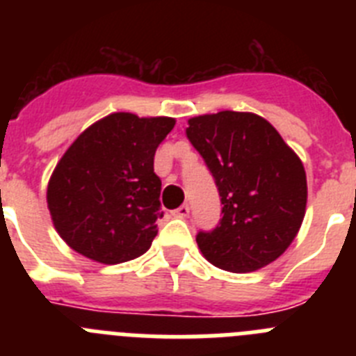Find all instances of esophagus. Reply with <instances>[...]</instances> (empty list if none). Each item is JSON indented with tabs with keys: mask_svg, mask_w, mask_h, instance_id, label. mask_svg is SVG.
Instances as JSON below:
<instances>
[{
	"mask_svg": "<svg viewBox=\"0 0 356 356\" xmlns=\"http://www.w3.org/2000/svg\"><path fill=\"white\" fill-rule=\"evenodd\" d=\"M188 212H191V207H188V205H181V207H178V209H176V210H172V216L180 217V219H185V217L188 216Z\"/></svg>",
	"mask_w": 356,
	"mask_h": 356,
	"instance_id": "34e87169",
	"label": "esophagus"
}]
</instances>
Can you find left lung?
<instances>
[{"mask_svg": "<svg viewBox=\"0 0 356 356\" xmlns=\"http://www.w3.org/2000/svg\"><path fill=\"white\" fill-rule=\"evenodd\" d=\"M187 139L212 172L222 217L200 232L201 253L219 269L251 273L275 262L300 232L307 175L271 122L222 110L188 119Z\"/></svg>", "mask_w": 356, "mask_h": 356, "instance_id": "obj_1", "label": "left lung"}]
</instances>
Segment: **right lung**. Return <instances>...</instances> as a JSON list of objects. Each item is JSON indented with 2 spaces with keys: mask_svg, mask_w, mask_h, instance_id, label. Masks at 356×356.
Returning <instances> with one entry per match:
<instances>
[{
  "mask_svg": "<svg viewBox=\"0 0 356 356\" xmlns=\"http://www.w3.org/2000/svg\"><path fill=\"white\" fill-rule=\"evenodd\" d=\"M172 128V118L118 112L69 146L48 184L53 225L69 248L108 266L149 250L163 216L153 159Z\"/></svg>",
  "mask_w": 356,
  "mask_h": 356,
  "instance_id": "obj_1",
  "label": "right lung"
}]
</instances>
